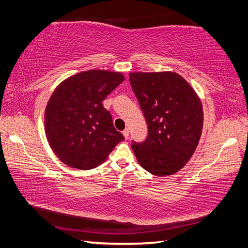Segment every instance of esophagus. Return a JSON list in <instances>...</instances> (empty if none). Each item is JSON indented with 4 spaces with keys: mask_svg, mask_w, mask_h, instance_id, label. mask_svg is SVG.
<instances>
[{
    "mask_svg": "<svg viewBox=\"0 0 248 248\" xmlns=\"http://www.w3.org/2000/svg\"><path fill=\"white\" fill-rule=\"evenodd\" d=\"M123 136H124V138L127 140L128 138H129V129L128 128H125L124 130H123Z\"/></svg>",
    "mask_w": 248,
    "mask_h": 248,
    "instance_id": "obj_1",
    "label": "esophagus"
}]
</instances>
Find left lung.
<instances>
[{
	"label": "left lung",
	"mask_w": 248,
	"mask_h": 248,
	"mask_svg": "<svg viewBox=\"0 0 248 248\" xmlns=\"http://www.w3.org/2000/svg\"><path fill=\"white\" fill-rule=\"evenodd\" d=\"M129 81L144 114L148 136L133 151L140 166L163 177L183 169L202 136L200 96L183 76L172 71L130 72Z\"/></svg>",
	"instance_id": "left-lung-1"
}]
</instances>
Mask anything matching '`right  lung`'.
I'll return each instance as SVG.
<instances>
[{
	"instance_id": "add662e5",
	"label": "right lung",
	"mask_w": 248,
	"mask_h": 248,
	"mask_svg": "<svg viewBox=\"0 0 248 248\" xmlns=\"http://www.w3.org/2000/svg\"><path fill=\"white\" fill-rule=\"evenodd\" d=\"M124 79L121 72L93 69L55 88L46 107L45 129L52 151L65 166L94 169L124 140L102 104Z\"/></svg>"
}]
</instances>
